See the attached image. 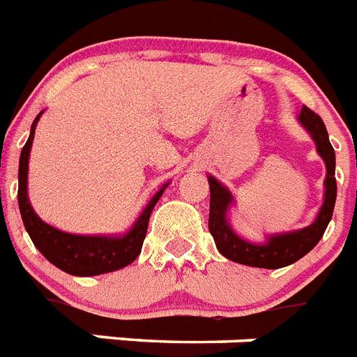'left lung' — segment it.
I'll return each instance as SVG.
<instances>
[{"instance_id":"obj_1","label":"left lung","mask_w":357,"mask_h":357,"mask_svg":"<svg viewBox=\"0 0 357 357\" xmlns=\"http://www.w3.org/2000/svg\"><path fill=\"white\" fill-rule=\"evenodd\" d=\"M298 121L301 126L307 128V132L314 139L316 149L321 155L327 166L325 176V200L319 209L316 220L300 231L292 233L273 234L266 243H252L240 238L238 234L231 229L227 222V209L233 204L231 191L216 181L215 176H208L211 200H209V233L215 238L216 249L224 255L227 260L242 264L249 267H261V269H280V267L291 266L300 258H303L310 249H314L316 243L321 240L328 222L334 213L336 204V155L328 141L327 128L318 114L303 106Z\"/></svg>"}]
</instances>
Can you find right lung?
I'll list each match as a JSON object with an SVG mask.
<instances>
[{
	"label": "right lung",
	"mask_w": 357,
	"mask_h": 357,
	"mask_svg": "<svg viewBox=\"0 0 357 357\" xmlns=\"http://www.w3.org/2000/svg\"><path fill=\"white\" fill-rule=\"evenodd\" d=\"M43 112L33 119L32 128L26 144L21 149L20 157V185H17V202L26 233L30 234L33 245L39 249L43 257L50 264L59 267L74 276H97V274L112 273L130 266L141 255L142 242L148 231L149 215L153 211L155 204L162 197L167 184H164L153 199L149 200L144 211L137 218L133 227L124 236H84V234H70L59 231L36 215L30 206L26 195V176H29V155L32 148L33 133Z\"/></svg>",
	"instance_id": "1"
}]
</instances>
